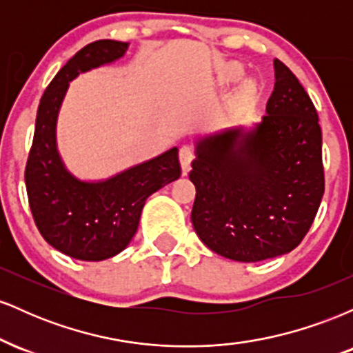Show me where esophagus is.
Segmentation results:
<instances>
[{
	"mask_svg": "<svg viewBox=\"0 0 353 353\" xmlns=\"http://www.w3.org/2000/svg\"><path fill=\"white\" fill-rule=\"evenodd\" d=\"M194 159V152H192V148L190 145H182L179 149V161H181V168H182V172H188L189 168H190V163H192Z\"/></svg>",
	"mask_w": 353,
	"mask_h": 353,
	"instance_id": "esophagus-1",
	"label": "esophagus"
}]
</instances>
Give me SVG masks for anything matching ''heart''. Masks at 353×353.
<instances>
[{"mask_svg": "<svg viewBox=\"0 0 353 353\" xmlns=\"http://www.w3.org/2000/svg\"><path fill=\"white\" fill-rule=\"evenodd\" d=\"M242 76V68L239 64H225L221 70V79L225 81V83H230V81H236ZM257 84L254 83L252 79H245L244 83L239 88V98L244 101H254L257 98Z\"/></svg>", "mask_w": 353, "mask_h": 353, "instance_id": "heart-1", "label": "heart"}]
</instances>
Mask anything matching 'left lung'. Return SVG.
I'll return each mask as SVG.
<instances>
[{"mask_svg": "<svg viewBox=\"0 0 353 353\" xmlns=\"http://www.w3.org/2000/svg\"><path fill=\"white\" fill-rule=\"evenodd\" d=\"M265 116L196 143L190 221L212 252L259 262L295 249L309 232L325 179L322 131L309 94L282 61Z\"/></svg>", "mask_w": 353, "mask_h": 353, "instance_id": "8db88e82", "label": "left lung"}]
</instances>
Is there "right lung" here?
Segmentation results:
<instances>
[{
	"mask_svg": "<svg viewBox=\"0 0 353 353\" xmlns=\"http://www.w3.org/2000/svg\"><path fill=\"white\" fill-rule=\"evenodd\" d=\"M129 43L99 39L61 68L39 101L28 156V199L44 241L78 261L114 257L129 245L151 194L179 179L177 148L104 181H81L68 171L56 145V121L70 83L79 72L123 58Z\"/></svg>",
	"mask_w": 353,
	"mask_h": 353,
	"instance_id": "add662e5",
	"label": "right lung"
}]
</instances>
